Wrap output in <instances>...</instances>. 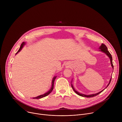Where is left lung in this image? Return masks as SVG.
I'll return each mask as SVG.
<instances>
[{"instance_id": "left-lung-1", "label": "left lung", "mask_w": 122, "mask_h": 122, "mask_svg": "<svg viewBox=\"0 0 122 122\" xmlns=\"http://www.w3.org/2000/svg\"><path fill=\"white\" fill-rule=\"evenodd\" d=\"M99 48H100V51H103V53L106 54V55H107V56H108V57L110 58V60H111V66H112V68H113V64H112V56L111 54L110 53V52H109V51L108 50V48H107V46H106L105 44H104L102 43V44H101V45L100 46V47H99ZM111 80H112V78H111V80H110V82H109V84H108V85H107V87H108V86H109V85L110 84V82H111ZM71 87H72V88L73 89V90L74 91V92H75L77 94H78V95H79V96H81V97H93L96 96L97 95L99 94L100 93H101L104 89H104L103 90H102L101 91L99 92V93H97L95 94H92V95H84V94H81V93L78 92L77 91H76L75 90V89L74 88L72 84H71Z\"/></svg>"}]
</instances>
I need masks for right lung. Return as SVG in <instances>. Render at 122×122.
<instances>
[{"label":"right lung","instance_id":"add662e5","mask_svg":"<svg viewBox=\"0 0 122 122\" xmlns=\"http://www.w3.org/2000/svg\"><path fill=\"white\" fill-rule=\"evenodd\" d=\"M25 43L24 42H23L22 43V44H21V46H20V48H19V50L18 51H17V53H16V54H17V53H18V52H19V51L21 50V49H22V48L23 47V46H24V45L25 44ZM56 79V77H55L53 78V81H52V86H51V89H50L48 92H47L46 93H45V94H43V95H41V96H38V97H33V98H34V99H40V98L44 97H45L48 96V95H49V94L51 93V92L52 91H53V90L54 85V81H55V80Z\"/></svg>","mask_w":122,"mask_h":122}]
</instances>
